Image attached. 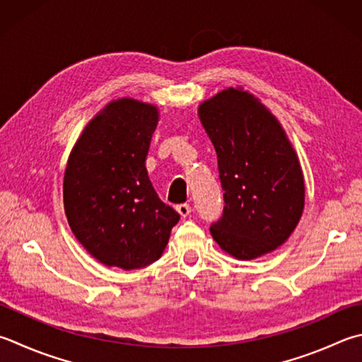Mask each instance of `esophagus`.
I'll return each instance as SVG.
<instances>
[{"mask_svg": "<svg viewBox=\"0 0 362 362\" xmlns=\"http://www.w3.org/2000/svg\"><path fill=\"white\" fill-rule=\"evenodd\" d=\"M176 211H178L181 217H187L190 214V211H192V208H190V204L182 203V204H178V206H176Z\"/></svg>", "mask_w": 362, "mask_h": 362, "instance_id": "34e87169", "label": "esophagus"}]
</instances>
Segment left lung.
<instances>
[{
    "label": "left lung",
    "instance_id": "left-lung-1",
    "mask_svg": "<svg viewBox=\"0 0 362 362\" xmlns=\"http://www.w3.org/2000/svg\"><path fill=\"white\" fill-rule=\"evenodd\" d=\"M217 154L223 214L211 235L236 260H254L288 240L304 209V176L277 118L254 94L227 88L199 107Z\"/></svg>",
    "mask_w": 362,
    "mask_h": 362
}]
</instances>
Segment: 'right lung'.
<instances>
[{"label": "right lung", "instance_id": "1", "mask_svg": "<svg viewBox=\"0 0 362 362\" xmlns=\"http://www.w3.org/2000/svg\"><path fill=\"white\" fill-rule=\"evenodd\" d=\"M159 121L153 104L121 98L88 122L67 159L64 213L78 243L105 266L131 271L159 260L180 214L146 172Z\"/></svg>", "mask_w": 362, "mask_h": 362}]
</instances>
